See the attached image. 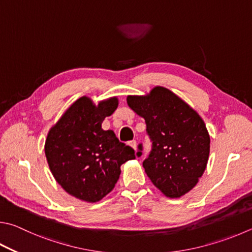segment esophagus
Here are the masks:
<instances>
[{
	"mask_svg": "<svg viewBox=\"0 0 252 252\" xmlns=\"http://www.w3.org/2000/svg\"><path fill=\"white\" fill-rule=\"evenodd\" d=\"M129 145L132 146V148H133L134 150H136V141H135V140L130 141V142H129Z\"/></svg>",
	"mask_w": 252,
	"mask_h": 252,
	"instance_id": "esophagus-1",
	"label": "esophagus"
}]
</instances>
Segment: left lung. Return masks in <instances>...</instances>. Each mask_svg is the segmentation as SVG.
Instances as JSON below:
<instances>
[{
	"label": "left lung",
	"instance_id": "obj_1",
	"mask_svg": "<svg viewBox=\"0 0 252 252\" xmlns=\"http://www.w3.org/2000/svg\"><path fill=\"white\" fill-rule=\"evenodd\" d=\"M127 106L145 120L151 141L145 173L167 197H181L197 184L207 165L210 139L205 122L171 90L155 87L150 94L129 95ZM143 145L138 146L141 157Z\"/></svg>",
	"mask_w": 252,
	"mask_h": 252
}]
</instances>
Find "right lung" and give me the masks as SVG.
<instances>
[{
	"mask_svg": "<svg viewBox=\"0 0 252 252\" xmlns=\"http://www.w3.org/2000/svg\"><path fill=\"white\" fill-rule=\"evenodd\" d=\"M118 107L117 98L97 107L81 97L50 129L45 154L55 180L68 194L95 203L113 189L120 166L135 158L134 150L101 129L104 118Z\"/></svg>",
	"mask_w": 252,
	"mask_h": 252,
	"instance_id": "right-lung-1",
	"label": "right lung"
}]
</instances>
